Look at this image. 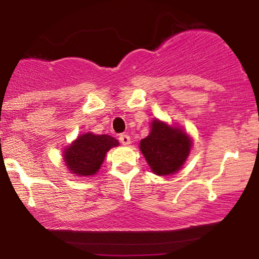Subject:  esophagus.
<instances>
[{
  "label": "esophagus",
  "instance_id": "obj_1",
  "mask_svg": "<svg viewBox=\"0 0 259 259\" xmlns=\"http://www.w3.org/2000/svg\"><path fill=\"white\" fill-rule=\"evenodd\" d=\"M119 141L121 142V145L127 146V145H130V136L126 135V134H121L119 136Z\"/></svg>",
  "mask_w": 259,
  "mask_h": 259
}]
</instances>
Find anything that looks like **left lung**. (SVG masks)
<instances>
[{"label":"left lung","mask_w":259,"mask_h":259,"mask_svg":"<svg viewBox=\"0 0 259 259\" xmlns=\"http://www.w3.org/2000/svg\"><path fill=\"white\" fill-rule=\"evenodd\" d=\"M192 141L178 126H169L158 119L151 123V133L140 141V150L151 170L157 175H173L183 167Z\"/></svg>","instance_id":"8db88e82"}]
</instances>
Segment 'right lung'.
<instances>
[{"label":"right lung","instance_id":"add662e5","mask_svg":"<svg viewBox=\"0 0 259 259\" xmlns=\"http://www.w3.org/2000/svg\"><path fill=\"white\" fill-rule=\"evenodd\" d=\"M118 145V140L109 135L86 133L79 135L70 146L65 148L63 159L72 174L80 178L90 177L99 171L106 153Z\"/></svg>","mask_w":259,"mask_h":259}]
</instances>
